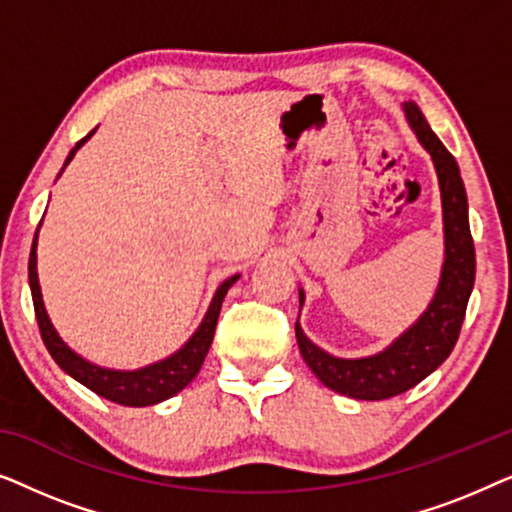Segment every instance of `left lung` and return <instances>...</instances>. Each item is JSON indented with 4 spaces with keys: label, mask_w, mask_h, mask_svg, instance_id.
<instances>
[{
    "label": "left lung",
    "mask_w": 512,
    "mask_h": 512,
    "mask_svg": "<svg viewBox=\"0 0 512 512\" xmlns=\"http://www.w3.org/2000/svg\"><path fill=\"white\" fill-rule=\"evenodd\" d=\"M403 109L419 142L431 153L440 181V198H443L445 265L436 298L408 333H403L382 354L368 356V359H335L312 345L296 324L300 354L312 373L328 389L359 398V401H382V398L403 394L429 377L452 354L475 282V247L457 160L433 135L415 102H405ZM300 305H303V291H300Z\"/></svg>",
    "instance_id": "obj_1"
}]
</instances>
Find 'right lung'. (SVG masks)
Returning a JSON list of instances; mask_svg holds the SVG:
<instances>
[{"instance_id": "obj_1", "label": "right lung", "mask_w": 512, "mask_h": 512, "mask_svg": "<svg viewBox=\"0 0 512 512\" xmlns=\"http://www.w3.org/2000/svg\"><path fill=\"white\" fill-rule=\"evenodd\" d=\"M95 130H90L81 142H76V146L69 151V156L65 160V167L69 165V160L74 158V153L81 149V144L93 135ZM235 277L226 279L216 291V296L209 305V310L202 319V324L191 340L186 342L184 347L179 349L177 354H172L170 359L153 363L149 368L142 370H132V373H121V370H107L100 366H93L81 356H76L72 349H69L65 342L60 340V335L55 333V328L51 321H48V314L44 310V300H41V291H39V277H37V233H34V242H32V251H30V286H32V300H34V314H37V324H39V333L41 340L55 363L65 370L67 375H72L74 380H79L81 384H86L90 391H95L97 396L107 398L111 403L118 405H128V408H144V405H153L165 401L174 394H179L186 384L193 382V377L200 373L202 361L212 347L214 340V331H216V321H219V312H221V303L226 298V293L230 286L235 284Z\"/></svg>"}]
</instances>
